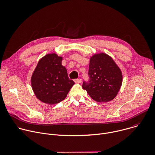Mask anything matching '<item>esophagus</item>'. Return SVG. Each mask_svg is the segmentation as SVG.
Segmentation results:
<instances>
[{
	"label": "esophagus",
	"instance_id": "1",
	"mask_svg": "<svg viewBox=\"0 0 155 155\" xmlns=\"http://www.w3.org/2000/svg\"><path fill=\"white\" fill-rule=\"evenodd\" d=\"M74 82L75 83H81V81H82V80H81V79H75L74 80Z\"/></svg>",
	"mask_w": 155,
	"mask_h": 155
}]
</instances>
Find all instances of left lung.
I'll return each mask as SVG.
<instances>
[{
    "instance_id": "left-lung-1",
    "label": "left lung",
    "mask_w": 155,
    "mask_h": 155,
    "mask_svg": "<svg viewBox=\"0 0 155 155\" xmlns=\"http://www.w3.org/2000/svg\"><path fill=\"white\" fill-rule=\"evenodd\" d=\"M90 81L83 88L98 102H108L117 96L123 82L120 68L113 58L105 53L94 54L90 59Z\"/></svg>"
}]
</instances>
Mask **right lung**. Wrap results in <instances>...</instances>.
<instances>
[{
    "mask_svg": "<svg viewBox=\"0 0 155 155\" xmlns=\"http://www.w3.org/2000/svg\"><path fill=\"white\" fill-rule=\"evenodd\" d=\"M62 57L48 53L38 62L31 79L36 97L50 105L63 101L75 84L70 80L67 69L62 65Z\"/></svg>",
    "mask_w": 155,
    "mask_h": 155,
    "instance_id": "1",
    "label": "right lung"
}]
</instances>
